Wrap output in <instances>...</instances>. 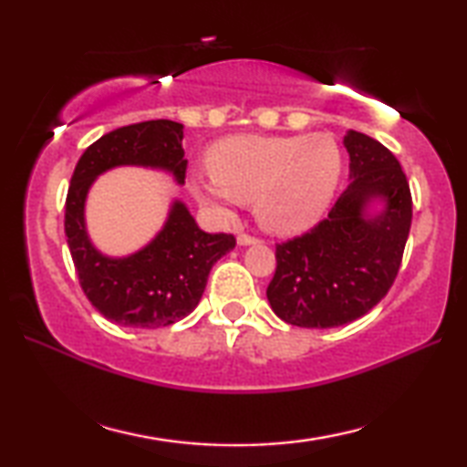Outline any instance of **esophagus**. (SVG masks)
I'll list each match as a JSON object with an SVG mask.
<instances>
[{"instance_id": "obj_1", "label": "esophagus", "mask_w": 467, "mask_h": 467, "mask_svg": "<svg viewBox=\"0 0 467 467\" xmlns=\"http://www.w3.org/2000/svg\"><path fill=\"white\" fill-rule=\"evenodd\" d=\"M236 243H239L241 247H247V244H255V243H259V239H257V236H251V234H244V233H241L239 236H236Z\"/></svg>"}]
</instances>
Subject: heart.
<instances>
[{"instance_id":"b5f03b06","label":"heart","mask_w":467,"mask_h":467,"mask_svg":"<svg viewBox=\"0 0 467 467\" xmlns=\"http://www.w3.org/2000/svg\"><path fill=\"white\" fill-rule=\"evenodd\" d=\"M205 169L210 179H189V192L202 205L231 216L234 203H253L265 231L298 234L327 212L344 158L327 133L233 136L208 150Z\"/></svg>"}]
</instances>
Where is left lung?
Returning a JSON list of instances; mask_svg holds the SVG:
<instances>
[{
	"label": "left lung",
	"instance_id": "obj_1",
	"mask_svg": "<svg viewBox=\"0 0 467 467\" xmlns=\"http://www.w3.org/2000/svg\"><path fill=\"white\" fill-rule=\"evenodd\" d=\"M344 146L350 185L326 220L275 244L267 300L290 326L327 329L357 321L387 295L404 255L412 195L398 158L354 130Z\"/></svg>",
	"mask_w": 467,
	"mask_h": 467
}]
</instances>
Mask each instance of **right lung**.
<instances>
[{
  "mask_svg": "<svg viewBox=\"0 0 467 467\" xmlns=\"http://www.w3.org/2000/svg\"><path fill=\"white\" fill-rule=\"evenodd\" d=\"M117 167L164 171L183 185V125L156 119L105 133L78 161L66 200L67 247L94 309L123 327L171 326L195 309L212 265L236 241L233 234L202 231L187 205L172 200L162 228L146 247L123 257L100 253L86 228V200L94 181Z\"/></svg>",
  "mask_w": 467,
  "mask_h": 467,
  "instance_id": "obj_1",
  "label": "right lung"
}]
</instances>
